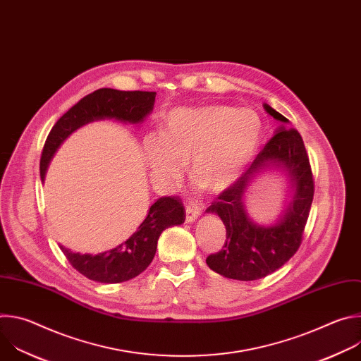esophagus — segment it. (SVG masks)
Instances as JSON below:
<instances>
[{
    "label": "esophagus",
    "instance_id": "34e87169",
    "mask_svg": "<svg viewBox=\"0 0 361 361\" xmlns=\"http://www.w3.org/2000/svg\"><path fill=\"white\" fill-rule=\"evenodd\" d=\"M201 212H202L201 204H198V202H192V201H191V202H188V204H187V207H185V219H187V221H188V223L195 221V220L200 217Z\"/></svg>",
    "mask_w": 361,
    "mask_h": 361
}]
</instances>
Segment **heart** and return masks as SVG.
I'll use <instances>...</instances> for the list:
<instances>
[{"mask_svg": "<svg viewBox=\"0 0 361 361\" xmlns=\"http://www.w3.org/2000/svg\"><path fill=\"white\" fill-rule=\"evenodd\" d=\"M263 135L260 116L230 106L178 107L164 121V131L142 138V157L152 183L173 191L187 161L209 190H224L244 171Z\"/></svg>", "mask_w": 361, "mask_h": 361, "instance_id": "b5f03b06", "label": "heart"}]
</instances>
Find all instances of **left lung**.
I'll return each instance as SVG.
<instances>
[{
  "instance_id": "8db88e82",
  "label": "left lung",
  "mask_w": 361,
  "mask_h": 361,
  "mask_svg": "<svg viewBox=\"0 0 361 361\" xmlns=\"http://www.w3.org/2000/svg\"><path fill=\"white\" fill-rule=\"evenodd\" d=\"M266 111L283 126L259 152L250 169L205 213L217 214L226 226L223 248L207 257V266L233 280L263 279L284 266L302 241L305 223L314 197L310 160L300 133L288 127V120L264 104ZM263 168L284 171L295 185V197L285 216L271 226L255 225L245 213L242 197L249 180Z\"/></svg>"
}]
</instances>
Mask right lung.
I'll return each mask as SVG.
<instances>
[{
  "mask_svg": "<svg viewBox=\"0 0 361 361\" xmlns=\"http://www.w3.org/2000/svg\"><path fill=\"white\" fill-rule=\"evenodd\" d=\"M157 92L154 91H120L99 88L73 106L51 128L39 160L41 180L47 167L61 142L77 128L97 120L114 118L117 121L137 124L148 116L154 107ZM185 209L177 197H161L154 202L138 230L124 243L99 254H80L60 245L70 264L84 277L97 283H123L137 277L152 262L160 234L171 227L183 224Z\"/></svg>",
  "mask_w": 361,
  "mask_h": 361,
  "instance_id": "1",
  "label": "right lung"
}]
</instances>
